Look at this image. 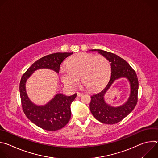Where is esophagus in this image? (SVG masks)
Returning a JSON list of instances; mask_svg holds the SVG:
<instances>
[{"label": "esophagus", "instance_id": "esophagus-1", "mask_svg": "<svg viewBox=\"0 0 158 158\" xmlns=\"http://www.w3.org/2000/svg\"><path fill=\"white\" fill-rule=\"evenodd\" d=\"M82 96V93H77V98H80V97H81Z\"/></svg>", "mask_w": 158, "mask_h": 158}]
</instances>
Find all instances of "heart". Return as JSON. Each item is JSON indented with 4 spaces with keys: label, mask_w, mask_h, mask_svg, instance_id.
I'll list each match as a JSON object with an SVG mask.
<instances>
[{
    "label": "heart",
    "mask_w": 158,
    "mask_h": 158,
    "mask_svg": "<svg viewBox=\"0 0 158 158\" xmlns=\"http://www.w3.org/2000/svg\"><path fill=\"white\" fill-rule=\"evenodd\" d=\"M111 73L109 61L104 56L80 53L71 57L61 67L60 77L64 85L74 88L81 77L82 85L89 91H96L108 82Z\"/></svg>",
    "instance_id": "heart-1"
}]
</instances>
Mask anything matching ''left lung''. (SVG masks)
<instances>
[{"label": "left lung", "mask_w": 158, "mask_h": 158, "mask_svg": "<svg viewBox=\"0 0 158 158\" xmlns=\"http://www.w3.org/2000/svg\"><path fill=\"white\" fill-rule=\"evenodd\" d=\"M90 51H97L105 57L110 62L111 67L110 79L107 84L101 91L91 96L90 110L93 116L101 123L114 124L129 114L137 104L139 83L136 73L125 60L116 54L101 49H91ZM121 78H127L130 83V96L123 105L118 106H112L105 101L104 96L114 82Z\"/></svg>", "instance_id": "1"}]
</instances>
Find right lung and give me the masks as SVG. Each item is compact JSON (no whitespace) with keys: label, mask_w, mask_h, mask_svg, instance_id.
<instances>
[{"label":"right lung","mask_w":158,"mask_h":158,"mask_svg":"<svg viewBox=\"0 0 158 158\" xmlns=\"http://www.w3.org/2000/svg\"><path fill=\"white\" fill-rule=\"evenodd\" d=\"M73 52H57L44 56L35 61L22 76L19 86L22 107L27 118L38 127L49 131H54L64 127L71 116V104L77 96H65L61 93L44 105H37L29 98L26 84L27 80L37 70L49 69L59 74L62 62Z\"/></svg>","instance_id":"add662e5"}]
</instances>
